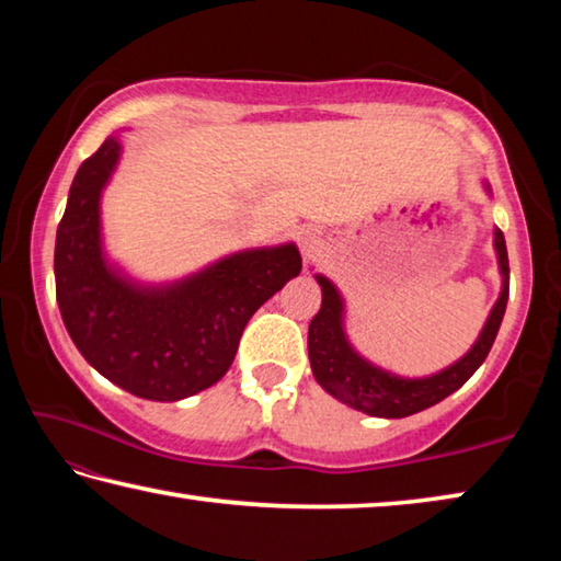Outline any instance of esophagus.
<instances>
[{"mask_svg":"<svg viewBox=\"0 0 561 561\" xmlns=\"http://www.w3.org/2000/svg\"><path fill=\"white\" fill-rule=\"evenodd\" d=\"M321 244V232L317 230V227H304V230L299 232V247L304 252V257H309L311 252H317Z\"/></svg>","mask_w":561,"mask_h":561,"instance_id":"1","label":"esophagus"}]
</instances>
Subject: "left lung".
<instances>
[{
	"instance_id": "1",
	"label": "left lung",
	"mask_w": 561,
	"mask_h": 561,
	"mask_svg": "<svg viewBox=\"0 0 561 561\" xmlns=\"http://www.w3.org/2000/svg\"><path fill=\"white\" fill-rule=\"evenodd\" d=\"M495 250L500 257L502 272V291L495 307H492L488 324L482 329L480 339L465 354L458 364L445 368V371L428 378H398L381 371L360 358L348 346L344 327H341V311L344 304L334 284L327 277H317L321 287V309L309 324V360L311 371L321 388L348 403L356 411H364L376 417H405L417 411H425L443 398L458 391L468 378L478 371L482 360L488 358L492 344L502 324L510 297V262L505 234L495 230Z\"/></svg>"
}]
</instances>
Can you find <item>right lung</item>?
Returning <instances> with one entry per match:
<instances>
[{"label":"right lung","mask_w":561,"mask_h":561,"mask_svg":"<svg viewBox=\"0 0 561 561\" xmlns=\"http://www.w3.org/2000/svg\"><path fill=\"white\" fill-rule=\"evenodd\" d=\"M106 138L76 173L56 230L54 274L61 319L101 376L148 401H180L220 381L247 321L301 270L294 244L220 260L173 287H136L101 252L99 201L118 163Z\"/></svg>","instance_id":"obj_1"}]
</instances>
